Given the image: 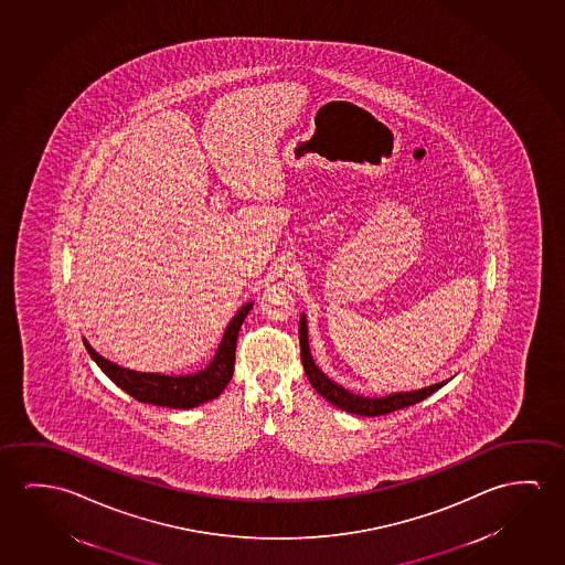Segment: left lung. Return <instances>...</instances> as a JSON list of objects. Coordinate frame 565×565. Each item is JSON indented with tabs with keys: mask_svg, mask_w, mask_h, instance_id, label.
Masks as SVG:
<instances>
[{
	"mask_svg": "<svg viewBox=\"0 0 565 565\" xmlns=\"http://www.w3.org/2000/svg\"><path fill=\"white\" fill-rule=\"evenodd\" d=\"M299 344H301V362H303L305 374H307V380L311 382L315 391L329 403H332L334 407L342 408V411L352 413V415H360V417H380V415H387V413L399 411V408L408 407V405H415L418 401L426 399L428 395H433L436 390L446 385V382H440L430 385V387H423V390L391 393L385 397H362V395H354L344 387H340L317 367L313 356H311V350H309L305 315H301V321H299Z\"/></svg>",
	"mask_w": 565,
	"mask_h": 565,
	"instance_id": "1",
	"label": "left lung"
}]
</instances>
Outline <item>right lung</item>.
<instances>
[{"mask_svg": "<svg viewBox=\"0 0 565 565\" xmlns=\"http://www.w3.org/2000/svg\"><path fill=\"white\" fill-rule=\"evenodd\" d=\"M252 305L246 303L236 311L233 321L228 322L223 340L218 344L217 354L211 360V364L201 370L198 374L191 375H162L145 374V372H132L127 367L114 364L109 360L99 356L89 342L84 339L87 354L96 362L115 385H119L130 397L158 405V407L170 408H193L200 407L201 403L217 399L223 393L226 383L231 382L235 372V352L238 330L243 327L244 317L250 313Z\"/></svg>", "mask_w": 565, "mask_h": 565, "instance_id": "1", "label": "right lung"}]
</instances>
